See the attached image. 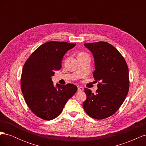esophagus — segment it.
I'll use <instances>...</instances> for the list:
<instances>
[{
  "mask_svg": "<svg viewBox=\"0 0 146 146\" xmlns=\"http://www.w3.org/2000/svg\"><path fill=\"white\" fill-rule=\"evenodd\" d=\"M78 92H82L83 91V88L82 86H78Z\"/></svg>",
  "mask_w": 146,
  "mask_h": 146,
  "instance_id": "1",
  "label": "esophagus"
}]
</instances>
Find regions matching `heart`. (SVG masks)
Masks as SVG:
<instances>
[{
  "label": "heart",
  "mask_w": 146,
  "mask_h": 146,
  "mask_svg": "<svg viewBox=\"0 0 146 146\" xmlns=\"http://www.w3.org/2000/svg\"><path fill=\"white\" fill-rule=\"evenodd\" d=\"M86 55V54H84V53H81V54H79V55H78V56H80V55Z\"/></svg>",
  "instance_id": "heart-1"
}]
</instances>
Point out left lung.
<instances>
[{"label": "left lung", "mask_w": 146, "mask_h": 146, "mask_svg": "<svg viewBox=\"0 0 146 146\" xmlns=\"http://www.w3.org/2000/svg\"><path fill=\"white\" fill-rule=\"evenodd\" d=\"M93 55V77L99 81L96 94L85 88V112L95 119L111 116L120 108L129 90V68L125 59L110 44L99 41L84 44Z\"/></svg>", "instance_id": "8db88e82"}]
</instances>
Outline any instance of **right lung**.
Masks as SVG:
<instances>
[{
	"label": "right lung",
	"instance_id": "right-lung-1",
	"mask_svg": "<svg viewBox=\"0 0 146 146\" xmlns=\"http://www.w3.org/2000/svg\"><path fill=\"white\" fill-rule=\"evenodd\" d=\"M76 44L50 41L35 50L26 61L21 75V90L32 112L44 120H52L62 112L67 101L77 92L71 83L54 86L52 77L61 68V61Z\"/></svg>",
	"mask_w": 146,
	"mask_h": 146
}]
</instances>
